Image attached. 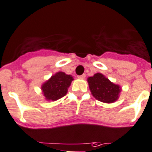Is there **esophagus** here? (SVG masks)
I'll use <instances>...</instances> for the list:
<instances>
[{"instance_id":"obj_1","label":"esophagus","mask_w":152,"mask_h":152,"mask_svg":"<svg viewBox=\"0 0 152 152\" xmlns=\"http://www.w3.org/2000/svg\"><path fill=\"white\" fill-rule=\"evenodd\" d=\"M78 77L80 79H84L85 77H86V75H85V74H83L82 75H79Z\"/></svg>"}]
</instances>
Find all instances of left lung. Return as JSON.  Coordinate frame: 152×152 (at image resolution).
<instances>
[{
    "label": "left lung",
    "instance_id": "left-lung-1",
    "mask_svg": "<svg viewBox=\"0 0 152 152\" xmlns=\"http://www.w3.org/2000/svg\"><path fill=\"white\" fill-rule=\"evenodd\" d=\"M92 95L104 103H113L118 99L121 87L112 83L104 75L96 73L87 78Z\"/></svg>",
    "mask_w": 152,
    "mask_h": 152
}]
</instances>
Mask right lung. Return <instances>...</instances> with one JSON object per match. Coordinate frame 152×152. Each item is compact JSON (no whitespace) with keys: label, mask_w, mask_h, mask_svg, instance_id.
<instances>
[{"label":"right lung","mask_w":152,"mask_h":152,"mask_svg":"<svg viewBox=\"0 0 152 152\" xmlns=\"http://www.w3.org/2000/svg\"><path fill=\"white\" fill-rule=\"evenodd\" d=\"M73 80L72 75H66L63 72H59L52 75L41 87L46 100L57 101L65 96Z\"/></svg>","instance_id":"add662e5"}]
</instances>
